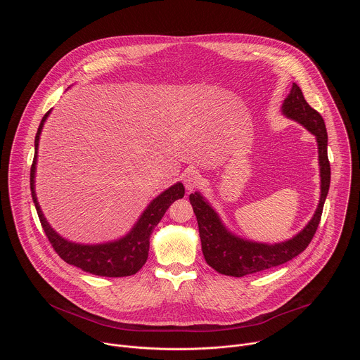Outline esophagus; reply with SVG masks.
I'll return each instance as SVG.
<instances>
[{
	"mask_svg": "<svg viewBox=\"0 0 360 360\" xmlns=\"http://www.w3.org/2000/svg\"><path fill=\"white\" fill-rule=\"evenodd\" d=\"M182 181H184L185 188H186L188 191H192V189H195V188L200 184L202 178H200V174H199L198 171H195V169H188V171L184 172Z\"/></svg>",
	"mask_w": 360,
	"mask_h": 360,
	"instance_id": "34e87169",
	"label": "esophagus"
}]
</instances>
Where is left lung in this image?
Wrapping results in <instances>:
<instances>
[{"label":"left lung","instance_id":"1","mask_svg":"<svg viewBox=\"0 0 360 360\" xmlns=\"http://www.w3.org/2000/svg\"><path fill=\"white\" fill-rule=\"evenodd\" d=\"M282 112L286 117L300 122L307 131H311L316 136L322 182V193L318 210L312 221L293 239L283 243L265 245L243 240L231 235L221 224L215 211L203 200V198L196 192L191 193L189 200L198 221L205 261L222 275L240 278L279 266L303 252L314 239L319 226L323 203L330 185V164L328 158V132L325 121L316 110L307 104L302 89L296 84L292 85L290 94L283 102Z\"/></svg>","mask_w":360,"mask_h":360}]
</instances>
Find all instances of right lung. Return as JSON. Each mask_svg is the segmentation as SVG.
<instances>
[{
  "mask_svg": "<svg viewBox=\"0 0 360 360\" xmlns=\"http://www.w3.org/2000/svg\"><path fill=\"white\" fill-rule=\"evenodd\" d=\"M49 111L42 117V121L38 127L35 135V153L31 165L30 172V184H31V195L35 203V210L41 222V226L54 250L58 253L60 258L70 265H74L85 272L98 276H107V278H122L135 275L146 262L148 259V250H149V236L162 217L165 215L169 205L184 198L185 188L182 184H176L162 192L160 196L153 199L146 211L139 218L135 228L122 239L111 243L104 245H78L63 239L57 235L48 222L45 221L39 205L37 202L35 191H34V175H35V164H37V149L39 134L42 125L48 117Z\"/></svg>",
  "mask_w": 360,
  "mask_h": 360,
  "instance_id": "right-lung-1",
  "label": "right lung"
}]
</instances>
